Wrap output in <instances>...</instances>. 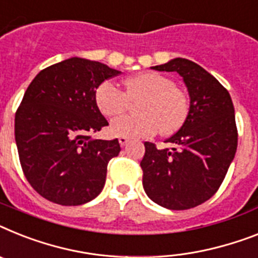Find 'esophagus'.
Segmentation results:
<instances>
[{"label":"esophagus","mask_w":258,"mask_h":258,"mask_svg":"<svg viewBox=\"0 0 258 258\" xmlns=\"http://www.w3.org/2000/svg\"><path fill=\"white\" fill-rule=\"evenodd\" d=\"M128 142H130L128 138H119V144H120V147H124Z\"/></svg>","instance_id":"34e87169"}]
</instances>
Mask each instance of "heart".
<instances>
[{
    "label": "heart",
    "mask_w": 258,
    "mask_h": 258,
    "mask_svg": "<svg viewBox=\"0 0 258 258\" xmlns=\"http://www.w3.org/2000/svg\"><path fill=\"white\" fill-rule=\"evenodd\" d=\"M125 92L112 81H103L96 90V103L105 116H118L138 102V115L119 116L109 125L118 138H151L157 131L172 135L189 114V97L176 82L157 72H143L124 80Z\"/></svg>",
    "instance_id": "heart-1"
}]
</instances>
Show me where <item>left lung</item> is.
I'll use <instances>...</instances> for the list:
<instances>
[{
  "instance_id": "left-lung-1",
  "label": "left lung",
  "mask_w": 258,
  "mask_h": 258,
  "mask_svg": "<svg viewBox=\"0 0 258 258\" xmlns=\"http://www.w3.org/2000/svg\"><path fill=\"white\" fill-rule=\"evenodd\" d=\"M152 69L177 72L190 94L185 123L159 149L146 142L140 166L147 196L169 210L199 206L218 191L237 149L235 109L228 90L206 69L177 57Z\"/></svg>"
}]
</instances>
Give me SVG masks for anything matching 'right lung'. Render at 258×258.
<instances>
[{
    "instance_id": "obj_1",
    "label": "right lung",
    "mask_w": 258,
    "mask_h": 258,
    "mask_svg": "<svg viewBox=\"0 0 258 258\" xmlns=\"http://www.w3.org/2000/svg\"><path fill=\"white\" fill-rule=\"evenodd\" d=\"M120 75L98 61L72 57L43 69L15 111L23 174L49 202L79 206L102 191L118 139H92L109 124L96 103L103 81Z\"/></svg>"
}]
</instances>
